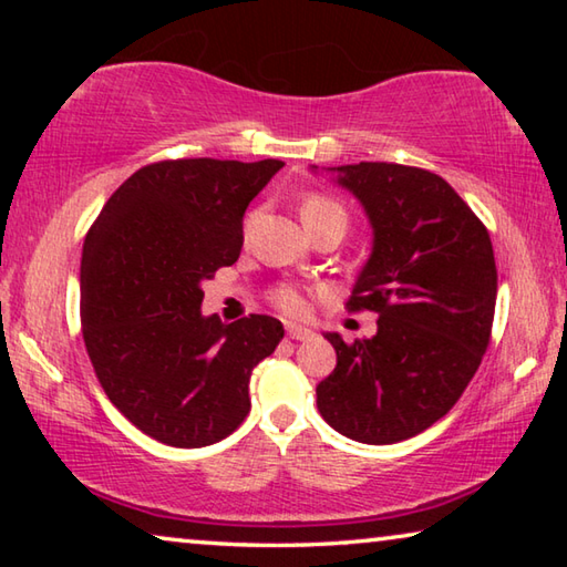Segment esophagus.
<instances>
[{
	"instance_id": "obj_1",
	"label": "esophagus",
	"mask_w": 567,
	"mask_h": 567,
	"mask_svg": "<svg viewBox=\"0 0 567 567\" xmlns=\"http://www.w3.org/2000/svg\"><path fill=\"white\" fill-rule=\"evenodd\" d=\"M285 330H287V338H290V340H310L315 334L310 328H302V324H292V322H287Z\"/></svg>"
}]
</instances>
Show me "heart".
<instances>
[{
	"mask_svg": "<svg viewBox=\"0 0 567 567\" xmlns=\"http://www.w3.org/2000/svg\"><path fill=\"white\" fill-rule=\"evenodd\" d=\"M300 217H302V223L307 227V225L320 223V219H328V217H342L344 219V209H342L340 203H334V199L328 197V195H307L302 199V205H300ZM272 300H275L277 307H280V310L290 312V315L302 312V307H305L302 292L292 285L277 287V290L272 292Z\"/></svg>",
	"mask_w": 567,
	"mask_h": 567,
	"instance_id": "b5f03b06",
	"label": "heart"
}]
</instances>
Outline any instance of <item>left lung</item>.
I'll list each match as a JSON object with an SVG mask.
<instances>
[{
  "instance_id": "left-lung-1",
  "label": "left lung",
  "mask_w": 567,
  "mask_h": 567,
  "mask_svg": "<svg viewBox=\"0 0 567 567\" xmlns=\"http://www.w3.org/2000/svg\"><path fill=\"white\" fill-rule=\"evenodd\" d=\"M328 172L372 227L344 307L378 312V332L352 344L324 332L338 364L318 385V410L358 443H400L447 415L480 368L497 297L493 243L433 172L390 162Z\"/></svg>"
}]
</instances>
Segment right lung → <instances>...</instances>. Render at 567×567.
Segmentation results:
<instances>
[{
	"label": "right lung",
	"mask_w": 567,
	"mask_h": 567,
	"mask_svg": "<svg viewBox=\"0 0 567 567\" xmlns=\"http://www.w3.org/2000/svg\"><path fill=\"white\" fill-rule=\"evenodd\" d=\"M280 159H167L120 185L84 237L82 334L100 385L142 433L205 447L249 412V375L285 328L203 315V282L237 262L247 205Z\"/></svg>",
	"instance_id": "right-lung-1"
}]
</instances>
